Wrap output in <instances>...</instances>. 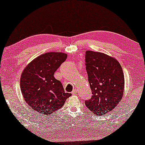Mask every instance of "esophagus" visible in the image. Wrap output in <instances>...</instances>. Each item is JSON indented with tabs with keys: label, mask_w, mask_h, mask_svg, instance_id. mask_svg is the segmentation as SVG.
Here are the masks:
<instances>
[{
	"label": "esophagus",
	"mask_w": 145,
	"mask_h": 145,
	"mask_svg": "<svg viewBox=\"0 0 145 145\" xmlns=\"http://www.w3.org/2000/svg\"><path fill=\"white\" fill-rule=\"evenodd\" d=\"M77 93H78V91L76 89H73V91H72V94H73V95L77 94Z\"/></svg>",
	"instance_id": "obj_1"
}]
</instances>
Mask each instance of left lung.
Returning <instances> with one entry per match:
<instances>
[{
    "mask_svg": "<svg viewBox=\"0 0 145 145\" xmlns=\"http://www.w3.org/2000/svg\"><path fill=\"white\" fill-rule=\"evenodd\" d=\"M86 65L93 95L85 104L94 114L102 116L112 111L122 100L123 71L115 57L91 50L86 52Z\"/></svg>",
    "mask_w": 145,
    "mask_h": 145,
    "instance_id": "8db88e82",
    "label": "left lung"
}]
</instances>
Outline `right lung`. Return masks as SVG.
<instances>
[{"mask_svg": "<svg viewBox=\"0 0 145 145\" xmlns=\"http://www.w3.org/2000/svg\"><path fill=\"white\" fill-rule=\"evenodd\" d=\"M67 57V54L63 52L44 53L29 63L22 72L20 86L24 101L41 115L55 113L71 97L54 76Z\"/></svg>", "mask_w": 145, "mask_h": 145, "instance_id": "obj_1", "label": "right lung"}]
</instances>
